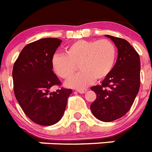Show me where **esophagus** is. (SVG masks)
Returning <instances> with one entry per match:
<instances>
[{"mask_svg": "<svg viewBox=\"0 0 152 152\" xmlns=\"http://www.w3.org/2000/svg\"><path fill=\"white\" fill-rule=\"evenodd\" d=\"M76 91L79 93H85L86 92V89H77Z\"/></svg>", "mask_w": 152, "mask_h": 152, "instance_id": "obj_1", "label": "esophagus"}]
</instances>
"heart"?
Instances as JSON below:
<instances>
[{
  "label": "heart",
  "instance_id": "b5f03b06",
  "mask_svg": "<svg viewBox=\"0 0 152 152\" xmlns=\"http://www.w3.org/2000/svg\"><path fill=\"white\" fill-rule=\"evenodd\" d=\"M116 57L117 49L110 40H78L66 47L65 54L53 56L52 66L59 77L69 79L78 65L82 71L71 77L66 86L84 88L95 79L107 77L115 66Z\"/></svg>",
  "mask_w": 152,
  "mask_h": 152
}]
</instances>
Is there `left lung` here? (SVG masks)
Listing matches in <instances>:
<instances>
[{"mask_svg": "<svg viewBox=\"0 0 152 152\" xmlns=\"http://www.w3.org/2000/svg\"><path fill=\"white\" fill-rule=\"evenodd\" d=\"M106 37L118 48V59L101 85L91 87L96 99L90 108L97 119L108 122L124 116L133 105L140 86V60L137 52L126 40Z\"/></svg>", "mask_w": 152, "mask_h": 152, "instance_id": "obj_1", "label": "left lung"}]
</instances>
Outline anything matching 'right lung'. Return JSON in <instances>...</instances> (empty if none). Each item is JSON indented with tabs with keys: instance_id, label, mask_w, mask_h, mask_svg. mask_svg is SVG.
Masks as SVG:
<instances>
[{
	"instance_id": "add662e5",
	"label": "right lung",
	"mask_w": 152,
	"mask_h": 152,
	"mask_svg": "<svg viewBox=\"0 0 152 152\" xmlns=\"http://www.w3.org/2000/svg\"><path fill=\"white\" fill-rule=\"evenodd\" d=\"M62 41L47 37L28 44L13 66L14 93L26 115L41 126H52L61 119L72 89L61 87L49 93L53 85L61 86L54 74L52 59Z\"/></svg>"
}]
</instances>
